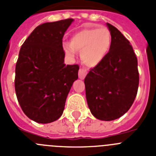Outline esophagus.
<instances>
[{
	"mask_svg": "<svg viewBox=\"0 0 156 156\" xmlns=\"http://www.w3.org/2000/svg\"><path fill=\"white\" fill-rule=\"evenodd\" d=\"M86 74H87V70L85 68H81L78 71V77L80 79H84Z\"/></svg>",
	"mask_w": 156,
	"mask_h": 156,
	"instance_id": "obj_1",
	"label": "esophagus"
}]
</instances>
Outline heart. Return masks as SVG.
<instances>
[{
  "mask_svg": "<svg viewBox=\"0 0 156 156\" xmlns=\"http://www.w3.org/2000/svg\"><path fill=\"white\" fill-rule=\"evenodd\" d=\"M112 45V36L107 27H88L73 35L70 44H62L64 52L73 58L81 51V58L86 66L94 67L101 62Z\"/></svg>",
  "mask_w": 156,
  "mask_h": 156,
  "instance_id": "1",
  "label": "heart"
}]
</instances>
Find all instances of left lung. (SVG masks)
Here are the masks:
<instances>
[{
    "label": "left lung",
    "instance_id": "8db88e82",
    "mask_svg": "<svg viewBox=\"0 0 156 156\" xmlns=\"http://www.w3.org/2000/svg\"><path fill=\"white\" fill-rule=\"evenodd\" d=\"M112 45L102 62L85 78L90 112L101 120H113L129 111L137 94V58L129 41L116 27L107 23Z\"/></svg>",
    "mask_w": 156,
    "mask_h": 156
}]
</instances>
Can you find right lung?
<instances>
[{"instance_id": "add662e5", "label": "right lung", "mask_w": 156, "mask_h": 156, "mask_svg": "<svg viewBox=\"0 0 156 156\" xmlns=\"http://www.w3.org/2000/svg\"><path fill=\"white\" fill-rule=\"evenodd\" d=\"M74 19L36 27L20 50L16 64L15 90L24 114L48 124L62 116L67 95L78 78V65L64 63V34Z\"/></svg>"}]
</instances>
